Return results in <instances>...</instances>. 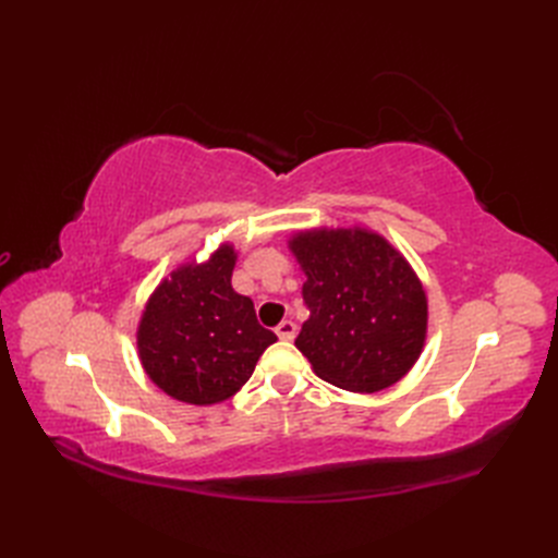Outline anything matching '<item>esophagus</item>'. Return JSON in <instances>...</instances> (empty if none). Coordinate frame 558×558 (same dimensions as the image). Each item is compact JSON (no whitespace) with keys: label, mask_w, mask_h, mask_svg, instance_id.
<instances>
[{"label":"esophagus","mask_w":558,"mask_h":558,"mask_svg":"<svg viewBox=\"0 0 558 558\" xmlns=\"http://www.w3.org/2000/svg\"><path fill=\"white\" fill-rule=\"evenodd\" d=\"M295 332H298V326L293 324V320H281V324L277 326V335H279V340L291 342L293 337H295Z\"/></svg>","instance_id":"esophagus-1"}]
</instances>
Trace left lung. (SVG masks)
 Here are the masks:
<instances>
[{
  "label": "left lung",
  "instance_id": "left-lung-1",
  "mask_svg": "<svg viewBox=\"0 0 558 558\" xmlns=\"http://www.w3.org/2000/svg\"><path fill=\"white\" fill-rule=\"evenodd\" d=\"M289 248L307 277L310 307L295 347L314 373L351 393H377L408 375L426 344L428 300L402 253L365 228L305 230Z\"/></svg>",
  "mask_w": 558,
  "mask_h": 558
}]
</instances>
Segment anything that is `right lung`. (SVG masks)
Here are the masks:
<instances>
[{
    "label": "right lung",
    "instance_id": "right-lung-1",
    "mask_svg": "<svg viewBox=\"0 0 558 558\" xmlns=\"http://www.w3.org/2000/svg\"><path fill=\"white\" fill-rule=\"evenodd\" d=\"M238 253L218 246L185 263L148 298L137 328L140 361L160 391L189 404H216L248 381L277 335L258 324L246 295L232 289Z\"/></svg>",
    "mask_w": 558,
    "mask_h": 558
}]
</instances>
